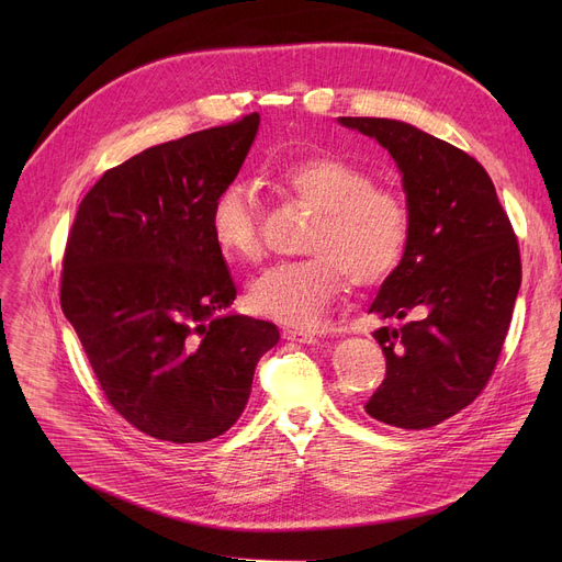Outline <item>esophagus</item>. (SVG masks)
Here are the masks:
<instances>
[{
    "instance_id": "obj_1",
    "label": "esophagus",
    "mask_w": 562,
    "mask_h": 562,
    "mask_svg": "<svg viewBox=\"0 0 562 562\" xmlns=\"http://www.w3.org/2000/svg\"><path fill=\"white\" fill-rule=\"evenodd\" d=\"M282 337L286 341H296V344H316V337L312 333H303V330H284Z\"/></svg>"
}]
</instances>
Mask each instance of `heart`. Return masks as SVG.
Instances as JSON below:
<instances>
[{
    "mask_svg": "<svg viewBox=\"0 0 562 562\" xmlns=\"http://www.w3.org/2000/svg\"><path fill=\"white\" fill-rule=\"evenodd\" d=\"M276 182L312 206L303 250L296 261L276 263L248 284V307L284 326L310 328L344 284L387 280L409 241V212L401 195L373 187V177L337 155H310L273 170ZM210 234L227 259L257 261L263 252L259 212L244 182L225 184L210 204Z\"/></svg>",
    "mask_w": 562,
    "mask_h": 562,
    "instance_id": "heart-1",
    "label": "heart"
}]
</instances>
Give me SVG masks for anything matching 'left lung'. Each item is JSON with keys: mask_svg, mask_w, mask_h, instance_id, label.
I'll return each instance as SVG.
<instances>
[{"mask_svg": "<svg viewBox=\"0 0 562 562\" xmlns=\"http://www.w3.org/2000/svg\"><path fill=\"white\" fill-rule=\"evenodd\" d=\"M339 123L392 155L412 223L405 255L369 310L409 321L373 333L387 373L364 409L387 426L424 430L487 385L521 284L517 236L474 157L390 117Z\"/></svg>", "mask_w": 562, "mask_h": 562, "instance_id": "left-lung-1", "label": "left lung"}]
</instances>
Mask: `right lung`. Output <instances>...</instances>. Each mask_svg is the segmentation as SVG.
<instances>
[{
	"label": "right lung",
	"instance_id": "right-lung-1",
	"mask_svg": "<svg viewBox=\"0 0 562 562\" xmlns=\"http://www.w3.org/2000/svg\"><path fill=\"white\" fill-rule=\"evenodd\" d=\"M259 113L147 147L81 200L61 307L109 403L140 432L198 445L246 409L280 333L227 312L236 286L210 234L214 195L239 175Z\"/></svg>",
	"mask_w": 562,
	"mask_h": 562
}]
</instances>
